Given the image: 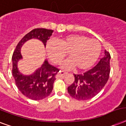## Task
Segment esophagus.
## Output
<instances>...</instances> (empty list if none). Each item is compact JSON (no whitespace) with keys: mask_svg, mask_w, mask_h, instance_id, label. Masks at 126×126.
Here are the masks:
<instances>
[{"mask_svg":"<svg viewBox=\"0 0 126 126\" xmlns=\"http://www.w3.org/2000/svg\"><path fill=\"white\" fill-rule=\"evenodd\" d=\"M66 74H67V72H65L63 71H60L58 73V74H57V77H61V76H63L65 75H66Z\"/></svg>","mask_w":126,"mask_h":126,"instance_id":"obj_1","label":"esophagus"}]
</instances>
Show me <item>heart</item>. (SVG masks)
Here are the masks:
<instances>
[{"instance_id":"heart-1","label":"heart","mask_w":126,"mask_h":126,"mask_svg":"<svg viewBox=\"0 0 126 126\" xmlns=\"http://www.w3.org/2000/svg\"><path fill=\"white\" fill-rule=\"evenodd\" d=\"M49 59L55 64H59L67 53L70 56L62 64L65 69L77 67L80 71L90 69L97 61L101 53V44L98 40L80 34H72L59 39L49 40L46 44Z\"/></svg>"}]
</instances>
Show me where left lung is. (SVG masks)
<instances>
[{
	"instance_id": "1",
	"label": "left lung",
	"mask_w": 126,
	"mask_h": 126,
	"mask_svg": "<svg viewBox=\"0 0 126 126\" xmlns=\"http://www.w3.org/2000/svg\"><path fill=\"white\" fill-rule=\"evenodd\" d=\"M110 53L104 51V56L93 69L80 75H75V80L67 91L70 96L79 100H86L101 91L109 79Z\"/></svg>"
}]
</instances>
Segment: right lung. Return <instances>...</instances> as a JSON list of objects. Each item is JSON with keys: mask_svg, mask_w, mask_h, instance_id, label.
Wrapping results in <instances>:
<instances>
[{"mask_svg": "<svg viewBox=\"0 0 126 126\" xmlns=\"http://www.w3.org/2000/svg\"><path fill=\"white\" fill-rule=\"evenodd\" d=\"M53 30L45 28H36L27 33L19 42L13 53L12 61V75L19 91L28 98L33 100H40L47 97L50 94L55 80V75L59 69L53 67L45 60L42 66L35 70L33 73L25 75L20 72L18 63L22 59L21 48L24 44L30 40L37 39L44 44L46 47V42Z\"/></svg>", "mask_w": 126, "mask_h": 126, "instance_id": "obj_1", "label": "right lung"}]
</instances>
